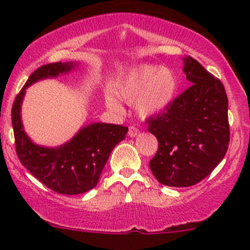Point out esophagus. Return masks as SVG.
<instances>
[{
  "mask_svg": "<svg viewBox=\"0 0 250 250\" xmlns=\"http://www.w3.org/2000/svg\"><path fill=\"white\" fill-rule=\"evenodd\" d=\"M140 134V129L137 127H135V125H130L129 127V130H128V136L129 137H135L137 136V135Z\"/></svg>",
  "mask_w": 250,
  "mask_h": 250,
  "instance_id": "obj_1",
  "label": "esophagus"
}]
</instances>
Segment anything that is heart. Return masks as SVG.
<instances>
[{
  "label": "heart",
  "instance_id": "obj_1",
  "mask_svg": "<svg viewBox=\"0 0 250 250\" xmlns=\"http://www.w3.org/2000/svg\"><path fill=\"white\" fill-rule=\"evenodd\" d=\"M177 91V77L166 65H139L125 75L114 88V95L121 101H133L140 115L153 116L169 108ZM108 108L121 110V105L113 95L105 96Z\"/></svg>",
  "mask_w": 250,
  "mask_h": 250
}]
</instances>
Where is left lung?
<instances>
[{
  "label": "left lung",
  "mask_w": 250,
  "mask_h": 250,
  "mask_svg": "<svg viewBox=\"0 0 250 250\" xmlns=\"http://www.w3.org/2000/svg\"><path fill=\"white\" fill-rule=\"evenodd\" d=\"M183 64L191 85L165 113L147 120L148 130L159 141L149 167L169 187H190L207 177L225 157L230 137L222 82L193 57L186 56Z\"/></svg>",
  "instance_id": "obj_1"
}]
</instances>
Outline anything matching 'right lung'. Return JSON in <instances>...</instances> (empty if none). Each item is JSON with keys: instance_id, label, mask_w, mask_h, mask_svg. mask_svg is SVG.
Returning <instances> with one entry per match:
<instances>
[{"instance_id": "obj_1", "label": "right lung", "mask_w": 250, "mask_h": 250, "mask_svg": "<svg viewBox=\"0 0 250 250\" xmlns=\"http://www.w3.org/2000/svg\"><path fill=\"white\" fill-rule=\"evenodd\" d=\"M77 63L56 62L40 67L31 74L11 109L14 136L19 160L40 182L63 195L82 194L93 189L115 146L125 139L128 127L110 123H91L59 147H42L25 134L21 104L25 89L40 80L56 77L75 69Z\"/></svg>"}]
</instances>
